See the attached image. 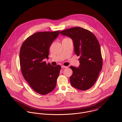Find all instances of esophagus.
<instances>
[{"instance_id": "34e87169", "label": "esophagus", "mask_w": 122, "mask_h": 122, "mask_svg": "<svg viewBox=\"0 0 122 122\" xmlns=\"http://www.w3.org/2000/svg\"><path fill=\"white\" fill-rule=\"evenodd\" d=\"M68 68V67H67V66H61V68L62 69H65V68Z\"/></svg>"}]
</instances>
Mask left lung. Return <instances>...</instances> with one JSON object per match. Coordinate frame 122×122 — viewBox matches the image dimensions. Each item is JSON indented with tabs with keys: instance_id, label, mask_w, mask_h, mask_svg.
Returning <instances> with one entry per match:
<instances>
[{
	"instance_id": "1",
	"label": "left lung",
	"mask_w": 122,
	"mask_h": 122,
	"mask_svg": "<svg viewBox=\"0 0 122 122\" xmlns=\"http://www.w3.org/2000/svg\"><path fill=\"white\" fill-rule=\"evenodd\" d=\"M60 34L72 40L75 53L80 56L79 66L70 67L73 71L70 78L71 86L81 90L90 88L96 82L102 68L98 41L91 32L79 27L65 30Z\"/></svg>"
}]
</instances>
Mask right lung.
Here are the masks:
<instances>
[{"label": "right lung", "instance_id": "add662e5", "mask_svg": "<svg viewBox=\"0 0 122 122\" xmlns=\"http://www.w3.org/2000/svg\"><path fill=\"white\" fill-rule=\"evenodd\" d=\"M60 34L55 32H38L29 36L21 46L19 60L21 72L35 91L46 95L55 87L61 66L43 61L48 59L51 45Z\"/></svg>", "mask_w": 122, "mask_h": 122}]
</instances>
